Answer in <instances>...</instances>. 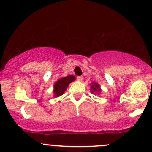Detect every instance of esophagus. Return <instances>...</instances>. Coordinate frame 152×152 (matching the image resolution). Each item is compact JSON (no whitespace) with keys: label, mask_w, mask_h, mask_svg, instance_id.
Masks as SVG:
<instances>
[{"label":"esophagus","mask_w":152,"mask_h":152,"mask_svg":"<svg viewBox=\"0 0 152 152\" xmlns=\"http://www.w3.org/2000/svg\"><path fill=\"white\" fill-rule=\"evenodd\" d=\"M76 79H77V81H81L83 80V76H77V78H76Z\"/></svg>","instance_id":"obj_1"}]
</instances>
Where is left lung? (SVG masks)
<instances>
[{
  "label": "left lung",
  "instance_id": "8db88e82",
  "mask_svg": "<svg viewBox=\"0 0 152 152\" xmlns=\"http://www.w3.org/2000/svg\"><path fill=\"white\" fill-rule=\"evenodd\" d=\"M91 92L92 94L94 93H100L101 91V89H100V86L96 82H92L91 83Z\"/></svg>",
  "mask_w": 152,
  "mask_h": 152
}]
</instances>
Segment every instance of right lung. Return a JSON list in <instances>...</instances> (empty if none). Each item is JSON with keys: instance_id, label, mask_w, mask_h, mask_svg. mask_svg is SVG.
Wrapping results in <instances>:
<instances>
[{"instance_id": "add662e5", "label": "right lung", "mask_w": 152, "mask_h": 152, "mask_svg": "<svg viewBox=\"0 0 152 152\" xmlns=\"http://www.w3.org/2000/svg\"><path fill=\"white\" fill-rule=\"evenodd\" d=\"M76 79L75 76L70 75V76H66V77L61 78V79H58L54 84V89H53V93H54L55 97H58V96H61L65 92L68 85L70 83L74 81Z\"/></svg>"}]
</instances>
